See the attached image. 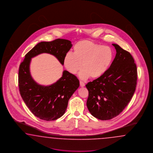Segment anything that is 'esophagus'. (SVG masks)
Segmentation results:
<instances>
[{
    "label": "esophagus",
    "instance_id": "1",
    "mask_svg": "<svg viewBox=\"0 0 153 153\" xmlns=\"http://www.w3.org/2000/svg\"><path fill=\"white\" fill-rule=\"evenodd\" d=\"M79 84H80V86H81V87H84L85 85V83L82 82V81H79Z\"/></svg>",
    "mask_w": 153,
    "mask_h": 153
}]
</instances>
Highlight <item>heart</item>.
I'll return each mask as SVG.
<instances>
[{"mask_svg": "<svg viewBox=\"0 0 153 153\" xmlns=\"http://www.w3.org/2000/svg\"><path fill=\"white\" fill-rule=\"evenodd\" d=\"M74 51L65 54L63 64L71 74H76L82 66L83 68L79 74V77L82 79H88L90 76L91 79H97L105 74L114 57L110 47L88 40L76 43Z\"/></svg>", "mask_w": 153, "mask_h": 153, "instance_id": "1", "label": "heart"}]
</instances>
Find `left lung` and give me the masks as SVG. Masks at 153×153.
<instances>
[{
    "label": "left lung",
    "mask_w": 153,
    "mask_h": 153,
    "mask_svg": "<svg viewBox=\"0 0 153 153\" xmlns=\"http://www.w3.org/2000/svg\"><path fill=\"white\" fill-rule=\"evenodd\" d=\"M109 68L99 78L86 85V102L90 113L100 120H109L119 115L134 95L137 79V67L128 51L118 45Z\"/></svg>",
    "instance_id": "obj_1"
}]
</instances>
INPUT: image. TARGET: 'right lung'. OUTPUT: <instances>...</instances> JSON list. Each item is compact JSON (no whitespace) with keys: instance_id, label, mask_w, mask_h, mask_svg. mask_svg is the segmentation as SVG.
Instances as JSON below:
<instances>
[{"instance_id":"add662e5","label":"right lung","mask_w":153,"mask_h":153,"mask_svg":"<svg viewBox=\"0 0 153 153\" xmlns=\"http://www.w3.org/2000/svg\"><path fill=\"white\" fill-rule=\"evenodd\" d=\"M70 40L57 39L51 42L38 43L25 55L19 67V93L26 105L37 118L42 120H56L65 114L68 100L79 88V80L67 71L56 83L42 86L33 79L30 72L31 58L42 53L55 56L62 65L65 54L72 47Z\"/></svg>"}]
</instances>
